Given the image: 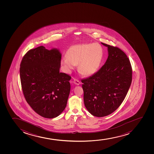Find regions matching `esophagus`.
I'll use <instances>...</instances> for the list:
<instances>
[{
    "instance_id": "esophagus-1",
    "label": "esophagus",
    "mask_w": 154,
    "mask_h": 154,
    "mask_svg": "<svg viewBox=\"0 0 154 154\" xmlns=\"http://www.w3.org/2000/svg\"><path fill=\"white\" fill-rule=\"evenodd\" d=\"M73 82H74V83L76 85H79L80 84H81L80 82L79 81V80H76V79H74Z\"/></svg>"
}]
</instances>
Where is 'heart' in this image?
<instances>
[{
	"label": "heart",
	"mask_w": 154,
	"mask_h": 154,
	"mask_svg": "<svg viewBox=\"0 0 154 154\" xmlns=\"http://www.w3.org/2000/svg\"><path fill=\"white\" fill-rule=\"evenodd\" d=\"M63 57L60 65L64 72L70 73L78 65V70L85 75L97 71L103 57L102 46L97 43H84L71 46Z\"/></svg>",
	"instance_id": "obj_1"
}]
</instances>
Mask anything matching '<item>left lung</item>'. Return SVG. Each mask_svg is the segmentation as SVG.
Returning <instances> with one entry per match:
<instances>
[{"mask_svg": "<svg viewBox=\"0 0 154 154\" xmlns=\"http://www.w3.org/2000/svg\"><path fill=\"white\" fill-rule=\"evenodd\" d=\"M101 44L107 47L105 63L92 76L81 80L85 107L97 117L108 116L120 106L132 81V68L125 53L118 47Z\"/></svg>", "mask_w": 154, "mask_h": 154, "instance_id": "obj_1", "label": "left lung"}]
</instances>
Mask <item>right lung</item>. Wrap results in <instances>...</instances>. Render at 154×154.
<instances>
[{
  "mask_svg": "<svg viewBox=\"0 0 154 154\" xmlns=\"http://www.w3.org/2000/svg\"><path fill=\"white\" fill-rule=\"evenodd\" d=\"M60 50L44 46L31 49L22 59L20 78L23 95L35 112L45 118L57 117L65 109L71 76L60 72Z\"/></svg>",
  "mask_w": 154,
  "mask_h": 154,
  "instance_id": "add662e5",
  "label": "right lung"
}]
</instances>
